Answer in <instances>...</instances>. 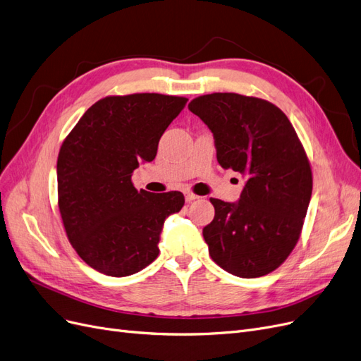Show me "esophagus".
Listing matches in <instances>:
<instances>
[{"label":"esophagus","instance_id":"esophagus-1","mask_svg":"<svg viewBox=\"0 0 361 361\" xmlns=\"http://www.w3.org/2000/svg\"><path fill=\"white\" fill-rule=\"evenodd\" d=\"M184 196H185V201H188V202H192V201H195V200H197V197H200V196L192 193V192H185Z\"/></svg>","mask_w":361,"mask_h":361}]
</instances>
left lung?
<instances>
[{"label": "left lung", "instance_id": "1", "mask_svg": "<svg viewBox=\"0 0 361 361\" xmlns=\"http://www.w3.org/2000/svg\"><path fill=\"white\" fill-rule=\"evenodd\" d=\"M189 109L212 130L219 165L246 177L237 202L210 200L214 219L202 229L210 257L238 277L269 274L303 228L312 196L306 151L286 115L267 100L213 92Z\"/></svg>", "mask_w": 361, "mask_h": 361}]
</instances>
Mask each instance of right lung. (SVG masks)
Returning <instances> with one entry per match:
<instances>
[{
	"label": "right lung",
	"instance_id": "1",
	"mask_svg": "<svg viewBox=\"0 0 361 361\" xmlns=\"http://www.w3.org/2000/svg\"><path fill=\"white\" fill-rule=\"evenodd\" d=\"M185 103L157 92L104 97L64 139L58 207L68 241L99 273L130 276L157 258L165 220L181 210L184 196L136 190L132 173L156 157L161 135Z\"/></svg>",
	"mask_w": 361,
	"mask_h": 361
}]
</instances>
